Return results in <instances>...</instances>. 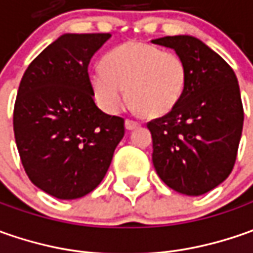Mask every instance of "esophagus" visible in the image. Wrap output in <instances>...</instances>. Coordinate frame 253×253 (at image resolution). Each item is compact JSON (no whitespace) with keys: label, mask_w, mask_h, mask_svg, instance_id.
<instances>
[{"label":"esophagus","mask_w":253,"mask_h":253,"mask_svg":"<svg viewBox=\"0 0 253 253\" xmlns=\"http://www.w3.org/2000/svg\"><path fill=\"white\" fill-rule=\"evenodd\" d=\"M125 126H126V129H135V128H139L141 126V124L138 121H133V120H126L125 121Z\"/></svg>","instance_id":"obj_1"}]
</instances>
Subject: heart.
I'll use <instances>...</instances> for the list:
<instances>
[{
  "label": "heart",
  "mask_w": 253,
  "mask_h": 253,
  "mask_svg": "<svg viewBox=\"0 0 253 253\" xmlns=\"http://www.w3.org/2000/svg\"><path fill=\"white\" fill-rule=\"evenodd\" d=\"M101 66L90 74V85L108 114L121 110L125 88L128 101L143 117L166 115L179 104L187 82V69L179 54L143 42L112 49Z\"/></svg>",
  "instance_id": "1"
}]
</instances>
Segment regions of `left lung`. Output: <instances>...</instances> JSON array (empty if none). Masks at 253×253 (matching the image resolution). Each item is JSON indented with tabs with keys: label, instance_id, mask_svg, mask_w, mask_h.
<instances>
[{
	"label": "left lung",
	"instance_id": "left-lung-1",
	"mask_svg": "<svg viewBox=\"0 0 253 253\" xmlns=\"http://www.w3.org/2000/svg\"><path fill=\"white\" fill-rule=\"evenodd\" d=\"M152 42L174 49L187 69L179 104L148 122L153 166L170 189L201 196L227 179L237 161L244 125L238 80L219 54L193 36Z\"/></svg>",
	"mask_w": 253,
	"mask_h": 253
}]
</instances>
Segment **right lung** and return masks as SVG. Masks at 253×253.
<instances>
[{"label":"right lung","instance_id":"obj_1","mask_svg":"<svg viewBox=\"0 0 253 253\" xmlns=\"http://www.w3.org/2000/svg\"><path fill=\"white\" fill-rule=\"evenodd\" d=\"M111 34H66L25 70L14 105V135L25 173L60 200L91 193L125 133L121 117L94 102L88 63Z\"/></svg>","mask_w":253,"mask_h":253}]
</instances>
